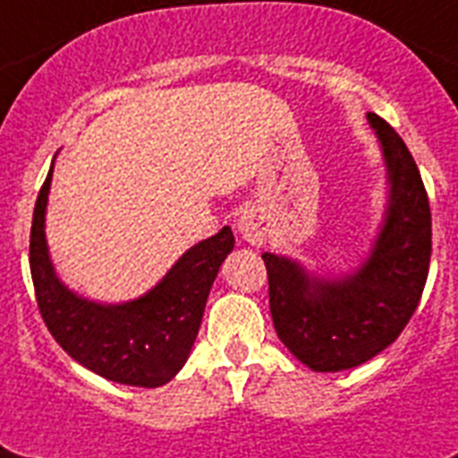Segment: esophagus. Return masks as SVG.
Listing matches in <instances>:
<instances>
[{"mask_svg":"<svg viewBox=\"0 0 458 458\" xmlns=\"http://www.w3.org/2000/svg\"><path fill=\"white\" fill-rule=\"evenodd\" d=\"M242 237L249 242V244H263L265 240V221L263 216H259L256 211H244L237 223Z\"/></svg>","mask_w":458,"mask_h":458,"instance_id":"obj_1","label":"esophagus"}]
</instances>
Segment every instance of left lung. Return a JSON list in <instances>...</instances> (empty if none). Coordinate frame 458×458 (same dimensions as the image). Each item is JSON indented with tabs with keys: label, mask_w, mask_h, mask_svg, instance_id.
I'll list each match as a JSON object with an SVG mask.
<instances>
[{
	"label": "left lung",
	"mask_w": 458,
	"mask_h": 458,
	"mask_svg": "<svg viewBox=\"0 0 458 458\" xmlns=\"http://www.w3.org/2000/svg\"><path fill=\"white\" fill-rule=\"evenodd\" d=\"M391 179V199L379 240L356 275L314 282L288 259L263 253L270 312L279 340L317 372L356 368L401 335L424 293L431 263V207L412 153L377 114Z\"/></svg>",
	"instance_id": "1"
}]
</instances>
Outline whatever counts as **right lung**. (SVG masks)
<instances>
[{
  "label": "right lung",
  "instance_id": "add662e5",
  "mask_svg": "<svg viewBox=\"0 0 458 458\" xmlns=\"http://www.w3.org/2000/svg\"><path fill=\"white\" fill-rule=\"evenodd\" d=\"M51 174L53 167L34 205L30 233V270L46 328L72 359L105 379L144 389L170 382L198 337L218 267L235 247L233 230L223 228L195 244L140 301L95 305L57 282L48 260L44 214Z\"/></svg>",
  "mask_w": 458,
  "mask_h": 458
}]
</instances>
